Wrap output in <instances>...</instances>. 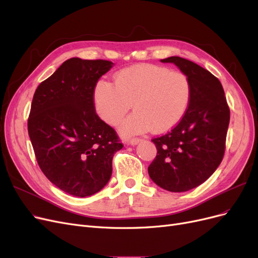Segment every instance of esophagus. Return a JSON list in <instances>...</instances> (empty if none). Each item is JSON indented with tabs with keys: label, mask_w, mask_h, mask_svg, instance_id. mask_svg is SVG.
Returning a JSON list of instances; mask_svg holds the SVG:
<instances>
[{
	"label": "esophagus",
	"mask_w": 258,
	"mask_h": 258,
	"mask_svg": "<svg viewBox=\"0 0 258 258\" xmlns=\"http://www.w3.org/2000/svg\"><path fill=\"white\" fill-rule=\"evenodd\" d=\"M140 142H141V139H138V138H136V139H130L129 141L127 142V144H128V145H132V146H134V145L139 144Z\"/></svg>",
	"instance_id": "34e87169"
}]
</instances>
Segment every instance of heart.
Segmentation results:
<instances>
[{"instance_id": "obj_1", "label": "heart", "mask_w": 258, "mask_h": 258, "mask_svg": "<svg viewBox=\"0 0 258 258\" xmlns=\"http://www.w3.org/2000/svg\"><path fill=\"white\" fill-rule=\"evenodd\" d=\"M190 99L187 75L156 64L120 70L114 76V85L99 81L93 89L96 112L111 126L122 119L132 104L136 112L118 128L127 137L151 129L158 134L172 129L188 110Z\"/></svg>"}]
</instances>
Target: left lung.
Masks as SVG:
<instances>
[{"label":"left lung","mask_w":258,"mask_h":258,"mask_svg":"<svg viewBox=\"0 0 258 258\" xmlns=\"http://www.w3.org/2000/svg\"><path fill=\"white\" fill-rule=\"evenodd\" d=\"M160 61L175 64L187 75L191 99L182 120L167 135L152 140L157 156L148 174L161 188L182 192L207 181L220 166L230 111L221 82L208 70L181 57Z\"/></svg>","instance_id":"8db88e82"}]
</instances>
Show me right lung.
<instances>
[{
  "label": "right lung",
  "instance_id": "add662e5",
  "mask_svg": "<svg viewBox=\"0 0 258 258\" xmlns=\"http://www.w3.org/2000/svg\"><path fill=\"white\" fill-rule=\"evenodd\" d=\"M114 63L71 58L36 88L28 119L38 166L58 188L75 197L100 191L110 181L115 130L96 113L93 89Z\"/></svg>",
  "mask_w": 258,
  "mask_h": 258
}]
</instances>
